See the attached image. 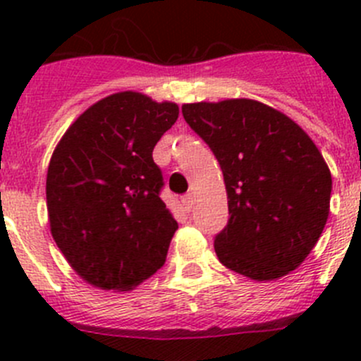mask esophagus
<instances>
[{
    "instance_id": "obj_1",
    "label": "esophagus",
    "mask_w": 361,
    "mask_h": 361,
    "mask_svg": "<svg viewBox=\"0 0 361 361\" xmlns=\"http://www.w3.org/2000/svg\"><path fill=\"white\" fill-rule=\"evenodd\" d=\"M181 202H183V206L187 207V209H192V206H194V202H195L194 194H190V192H188V194H185L183 197H181Z\"/></svg>"
}]
</instances>
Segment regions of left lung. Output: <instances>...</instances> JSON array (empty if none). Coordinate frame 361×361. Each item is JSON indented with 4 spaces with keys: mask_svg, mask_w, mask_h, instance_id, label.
Listing matches in <instances>:
<instances>
[{
    "mask_svg": "<svg viewBox=\"0 0 361 361\" xmlns=\"http://www.w3.org/2000/svg\"><path fill=\"white\" fill-rule=\"evenodd\" d=\"M181 113L224 173L231 218L214 238L218 260L255 281L290 274L316 246L330 213L332 174L314 141L255 99L190 103Z\"/></svg>",
    "mask_w": 361,
    "mask_h": 361,
    "instance_id": "8db88e82",
    "label": "left lung"
}]
</instances>
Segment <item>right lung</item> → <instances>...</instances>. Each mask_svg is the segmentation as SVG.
<instances>
[{"instance_id":"add662e5","label":"right lung","mask_w":361,"mask_h":361,"mask_svg":"<svg viewBox=\"0 0 361 361\" xmlns=\"http://www.w3.org/2000/svg\"><path fill=\"white\" fill-rule=\"evenodd\" d=\"M176 103L116 92L87 108L61 137L47 173L50 232L73 271L127 292L166 262L178 224L160 199L157 141Z\"/></svg>"}]
</instances>
